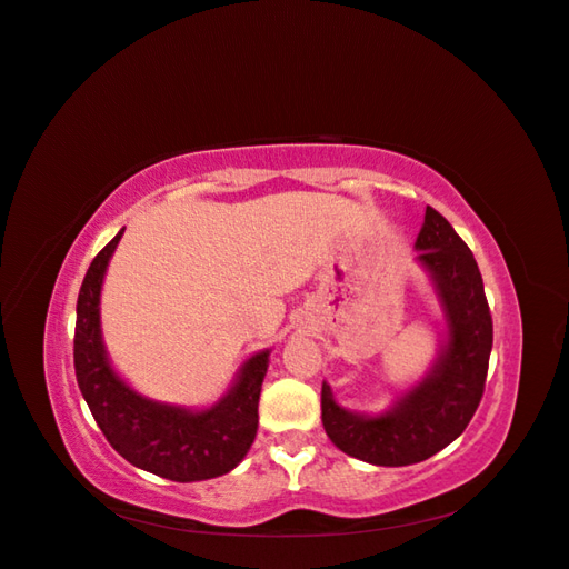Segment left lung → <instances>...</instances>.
I'll return each mask as SVG.
<instances>
[{"mask_svg":"<svg viewBox=\"0 0 569 569\" xmlns=\"http://www.w3.org/2000/svg\"><path fill=\"white\" fill-rule=\"evenodd\" d=\"M415 250L447 323L432 368L378 415L341 408L327 382L321 386V422L331 442L343 455L376 467H408L430 459L467 430L483 396L493 346L479 264L449 220L430 206Z\"/></svg>","mask_w":569,"mask_h":569,"instance_id":"1","label":"left lung"}]
</instances>
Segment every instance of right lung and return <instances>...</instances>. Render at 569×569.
Here are the masks:
<instances>
[{
	"label": "right lung",
	"instance_id": "add662e5",
	"mask_svg": "<svg viewBox=\"0 0 569 569\" xmlns=\"http://www.w3.org/2000/svg\"><path fill=\"white\" fill-rule=\"evenodd\" d=\"M122 233L96 254L80 284L73 339L78 388L112 449L134 467L181 483L223 477L248 455L258 435L270 349L252 353L211 408L191 410L139 396L112 368L100 329L102 280Z\"/></svg>",
	"mask_w": 569,
	"mask_h": 569
}]
</instances>
